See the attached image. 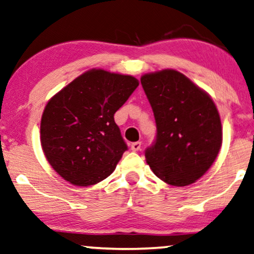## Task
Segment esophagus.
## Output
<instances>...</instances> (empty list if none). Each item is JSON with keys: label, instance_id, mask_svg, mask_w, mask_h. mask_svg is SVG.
I'll return each mask as SVG.
<instances>
[{"label": "esophagus", "instance_id": "obj_1", "mask_svg": "<svg viewBox=\"0 0 254 254\" xmlns=\"http://www.w3.org/2000/svg\"><path fill=\"white\" fill-rule=\"evenodd\" d=\"M130 149L134 150V151H137L141 149V142L140 141H137V142H133L130 144Z\"/></svg>", "mask_w": 254, "mask_h": 254}]
</instances>
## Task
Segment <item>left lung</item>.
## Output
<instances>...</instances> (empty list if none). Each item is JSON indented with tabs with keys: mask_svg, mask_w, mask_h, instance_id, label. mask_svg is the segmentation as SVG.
I'll return each instance as SVG.
<instances>
[{
	"mask_svg": "<svg viewBox=\"0 0 254 254\" xmlns=\"http://www.w3.org/2000/svg\"><path fill=\"white\" fill-rule=\"evenodd\" d=\"M156 123V140L147 148L146 161L153 173L170 186L195 183L215 162L223 130L215 103L176 70L141 77Z\"/></svg>",
	"mask_w": 254,
	"mask_h": 254,
	"instance_id": "1",
	"label": "left lung"
}]
</instances>
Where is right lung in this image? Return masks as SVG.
<instances>
[{"label":"right lung","instance_id":"obj_1","mask_svg":"<svg viewBox=\"0 0 254 254\" xmlns=\"http://www.w3.org/2000/svg\"><path fill=\"white\" fill-rule=\"evenodd\" d=\"M137 86L133 75L92 68L49 100L41 144L58 175L73 186L88 187L113 173L127 150L114 114Z\"/></svg>","mask_w":254,"mask_h":254}]
</instances>
